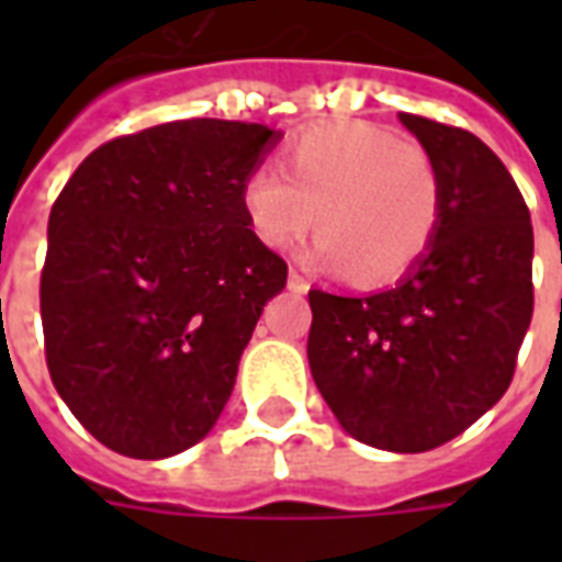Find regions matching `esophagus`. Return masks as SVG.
<instances>
[{
    "mask_svg": "<svg viewBox=\"0 0 562 562\" xmlns=\"http://www.w3.org/2000/svg\"><path fill=\"white\" fill-rule=\"evenodd\" d=\"M289 289L297 294H304V292H310V282H306L304 277L297 273V270H292V273H289Z\"/></svg>",
    "mask_w": 562,
    "mask_h": 562,
    "instance_id": "34e87169",
    "label": "esophagus"
}]
</instances>
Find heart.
<instances>
[{"label": "heart", "instance_id": "1", "mask_svg": "<svg viewBox=\"0 0 562 562\" xmlns=\"http://www.w3.org/2000/svg\"><path fill=\"white\" fill-rule=\"evenodd\" d=\"M282 168L246 173L240 207L270 249L301 240L316 220L310 261L342 270L358 285H389L434 249L442 225V177L430 153L373 123L313 128L282 156Z\"/></svg>", "mask_w": 562, "mask_h": 562}]
</instances>
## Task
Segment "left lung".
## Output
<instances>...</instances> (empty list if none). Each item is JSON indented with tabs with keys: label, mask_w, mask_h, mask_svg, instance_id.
I'll return each instance as SVG.
<instances>
[{
	"label": "left lung",
	"mask_w": 562,
	"mask_h": 562,
	"mask_svg": "<svg viewBox=\"0 0 562 562\" xmlns=\"http://www.w3.org/2000/svg\"><path fill=\"white\" fill-rule=\"evenodd\" d=\"M401 123L442 177L439 237L389 292L313 289L306 358L346 434L415 454L463 434L512 385L532 318V225L484 140L418 114Z\"/></svg>",
	"instance_id": "8db88e82"
}]
</instances>
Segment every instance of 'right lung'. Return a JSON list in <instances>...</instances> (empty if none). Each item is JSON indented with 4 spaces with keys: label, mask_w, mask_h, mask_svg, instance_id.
Returning a JSON list of instances; mask_svg holds the SVG:
<instances>
[{
    "label": "right lung",
    "mask_w": 562,
    "mask_h": 562,
    "mask_svg": "<svg viewBox=\"0 0 562 562\" xmlns=\"http://www.w3.org/2000/svg\"><path fill=\"white\" fill-rule=\"evenodd\" d=\"M280 132L177 120L92 149L47 222L42 325L59 397L126 458L180 454L232 397L289 265L240 207Z\"/></svg>",
    "instance_id": "1"
}]
</instances>
